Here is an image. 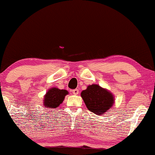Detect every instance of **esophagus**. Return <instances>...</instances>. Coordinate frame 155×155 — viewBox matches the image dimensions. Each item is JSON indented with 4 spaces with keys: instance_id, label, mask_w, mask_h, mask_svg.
Listing matches in <instances>:
<instances>
[{
    "instance_id": "1",
    "label": "esophagus",
    "mask_w": 155,
    "mask_h": 155,
    "mask_svg": "<svg viewBox=\"0 0 155 155\" xmlns=\"http://www.w3.org/2000/svg\"><path fill=\"white\" fill-rule=\"evenodd\" d=\"M72 92H73V95H78V93H79V90L78 89H74Z\"/></svg>"
}]
</instances>
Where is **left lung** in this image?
I'll use <instances>...</instances> for the list:
<instances>
[{
	"instance_id": "1",
	"label": "left lung",
	"mask_w": 155,
	"mask_h": 155,
	"mask_svg": "<svg viewBox=\"0 0 155 155\" xmlns=\"http://www.w3.org/2000/svg\"><path fill=\"white\" fill-rule=\"evenodd\" d=\"M81 97L90 112L96 114L105 113L111 109L114 103V97L111 92L100 85H89L81 92Z\"/></svg>"
}]
</instances>
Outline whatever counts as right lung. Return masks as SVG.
<instances>
[{
	"label": "right lung",
	"instance_id": "1",
	"mask_svg": "<svg viewBox=\"0 0 155 155\" xmlns=\"http://www.w3.org/2000/svg\"><path fill=\"white\" fill-rule=\"evenodd\" d=\"M68 92L65 90H60L57 87L50 89L44 98V107L46 108H56L63 102Z\"/></svg>",
	"mask_w": 155,
	"mask_h": 155
}]
</instances>
